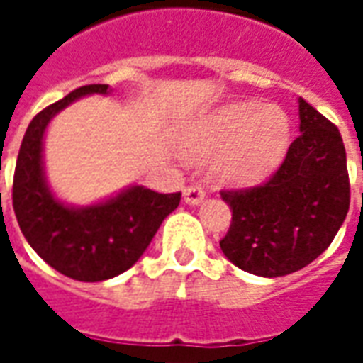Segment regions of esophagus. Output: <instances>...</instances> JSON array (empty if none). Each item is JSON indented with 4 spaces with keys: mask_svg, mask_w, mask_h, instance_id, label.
<instances>
[{
    "mask_svg": "<svg viewBox=\"0 0 363 363\" xmlns=\"http://www.w3.org/2000/svg\"><path fill=\"white\" fill-rule=\"evenodd\" d=\"M182 196H184V202H186V204L198 206L204 200L206 192L202 190V186H198V184H189V186H184Z\"/></svg>",
    "mask_w": 363,
    "mask_h": 363,
    "instance_id": "1",
    "label": "esophagus"
}]
</instances>
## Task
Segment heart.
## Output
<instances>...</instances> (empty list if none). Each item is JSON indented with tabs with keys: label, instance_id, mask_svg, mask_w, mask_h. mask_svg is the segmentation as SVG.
Listing matches in <instances>:
<instances>
[{
	"label": "heart",
	"instance_id": "b5f03b06",
	"mask_svg": "<svg viewBox=\"0 0 363 363\" xmlns=\"http://www.w3.org/2000/svg\"><path fill=\"white\" fill-rule=\"evenodd\" d=\"M291 122L278 106L237 101L212 114L189 145L192 157L216 155V174L229 184L262 181L288 151Z\"/></svg>",
	"mask_w": 363,
	"mask_h": 363
}]
</instances>
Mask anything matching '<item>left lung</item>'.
I'll return each mask as SVG.
<instances>
[{
	"label": "left lung",
	"instance_id": "obj_1",
	"mask_svg": "<svg viewBox=\"0 0 363 363\" xmlns=\"http://www.w3.org/2000/svg\"><path fill=\"white\" fill-rule=\"evenodd\" d=\"M301 135L259 186L221 190L231 225L223 255L245 272L276 278L327 251L350 208L346 150L338 128L299 99Z\"/></svg>",
	"mask_w": 363,
	"mask_h": 363
}]
</instances>
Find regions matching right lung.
Wrapping results in <instances>:
<instances>
[{"mask_svg": "<svg viewBox=\"0 0 363 363\" xmlns=\"http://www.w3.org/2000/svg\"><path fill=\"white\" fill-rule=\"evenodd\" d=\"M108 93V85H85L30 120L13 177V210L28 245L67 278L101 281L134 267L150 247L181 192L161 194L132 186L103 204L69 208L52 196L43 169V135L50 118L85 95Z\"/></svg>", "mask_w": 363, "mask_h": 363, "instance_id": "obj_1", "label": "right lung"}]
</instances>
